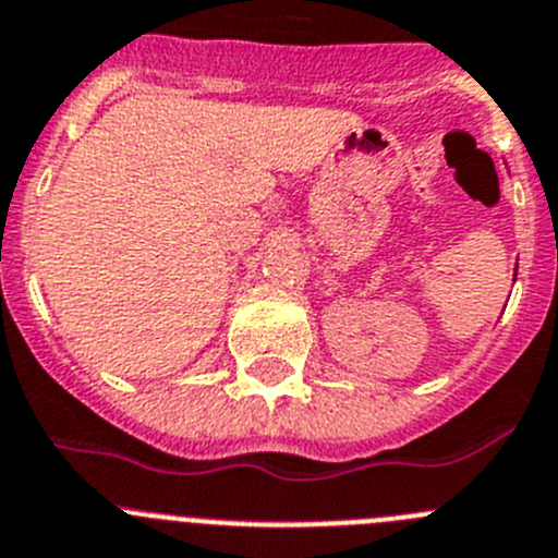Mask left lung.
<instances>
[{
  "instance_id": "obj_1",
  "label": "left lung",
  "mask_w": 558,
  "mask_h": 558,
  "mask_svg": "<svg viewBox=\"0 0 558 558\" xmlns=\"http://www.w3.org/2000/svg\"><path fill=\"white\" fill-rule=\"evenodd\" d=\"M514 275H518V267H514Z\"/></svg>"
}]
</instances>
